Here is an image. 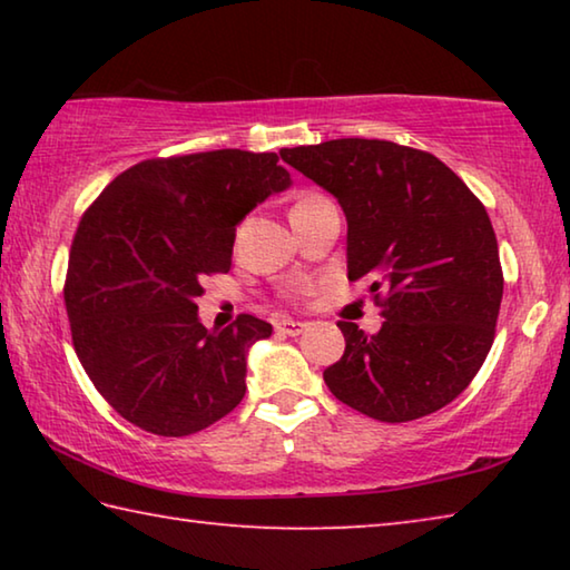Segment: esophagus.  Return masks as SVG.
<instances>
[{
  "label": "esophagus",
  "instance_id": "obj_1",
  "mask_svg": "<svg viewBox=\"0 0 570 570\" xmlns=\"http://www.w3.org/2000/svg\"><path fill=\"white\" fill-rule=\"evenodd\" d=\"M274 326H276V332L284 336H296L306 330L304 322H294V320H278Z\"/></svg>",
  "mask_w": 570,
  "mask_h": 570
}]
</instances>
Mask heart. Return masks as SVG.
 I'll list each match as a JSON object with an SVG mask.
<instances>
[{
	"instance_id": "b5f03b06",
	"label": "heart",
	"mask_w": 570,
	"mask_h": 570,
	"mask_svg": "<svg viewBox=\"0 0 570 570\" xmlns=\"http://www.w3.org/2000/svg\"><path fill=\"white\" fill-rule=\"evenodd\" d=\"M320 196H322V193H304V196L298 198L296 204H304V200H312V198H320Z\"/></svg>"
}]
</instances>
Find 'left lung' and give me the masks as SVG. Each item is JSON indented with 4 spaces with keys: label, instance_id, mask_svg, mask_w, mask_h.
I'll return each mask as SVG.
<instances>
[{
    "label": "left lung",
    "instance_id": "8db88e82",
    "mask_svg": "<svg viewBox=\"0 0 570 570\" xmlns=\"http://www.w3.org/2000/svg\"><path fill=\"white\" fill-rule=\"evenodd\" d=\"M282 158L342 204L350 282L370 278L384 316L372 336L336 324L346 346L326 387L380 422L442 410L495 340L503 268L485 206L432 153L390 140L340 138Z\"/></svg>",
    "mask_w": 570,
    "mask_h": 570
}]
</instances>
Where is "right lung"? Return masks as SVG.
I'll return each instance as SVG.
<instances>
[{
    "label": "right lung",
    "instance_id": "obj_1",
    "mask_svg": "<svg viewBox=\"0 0 570 570\" xmlns=\"http://www.w3.org/2000/svg\"><path fill=\"white\" fill-rule=\"evenodd\" d=\"M276 153L238 148L150 158L122 170L80 218L65 276L77 360L135 428L186 438L246 394V352L272 324L198 322L206 276L228 274L236 226L288 188Z\"/></svg>",
    "mask_w": 570,
    "mask_h": 570
}]
</instances>
